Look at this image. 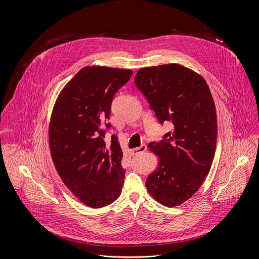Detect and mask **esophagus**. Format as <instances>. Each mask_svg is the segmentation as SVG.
I'll return each instance as SVG.
<instances>
[{
    "label": "esophagus",
    "mask_w": 259,
    "mask_h": 259,
    "mask_svg": "<svg viewBox=\"0 0 259 259\" xmlns=\"http://www.w3.org/2000/svg\"><path fill=\"white\" fill-rule=\"evenodd\" d=\"M131 150H132L133 154H139V153H142V152H144L146 150V146L144 144H142V145L137 146V147H135V148H133Z\"/></svg>",
    "instance_id": "obj_1"
}]
</instances>
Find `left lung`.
<instances>
[{"instance_id": "obj_1", "label": "left lung", "mask_w": 259, "mask_h": 259, "mask_svg": "<svg viewBox=\"0 0 259 259\" xmlns=\"http://www.w3.org/2000/svg\"><path fill=\"white\" fill-rule=\"evenodd\" d=\"M134 82L160 124L173 129L147 147L158 157L145 186L158 203L174 207L191 198L208 175L214 157L218 121L204 78L180 64L141 68Z\"/></svg>"}]
</instances>
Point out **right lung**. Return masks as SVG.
<instances>
[{
    "mask_svg": "<svg viewBox=\"0 0 259 259\" xmlns=\"http://www.w3.org/2000/svg\"><path fill=\"white\" fill-rule=\"evenodd\" d=\"M132 73L86 66L64 86L53 108L49 143L54 165L67 188L93 208L111 204L122 192V148L116 135L107 143L100 127L110 119L114 96Z\"/></svg>",
    "mask_w": 259,
    "mask_h": 259,
    "instance_id": "obj_1",
    "label": "right lung"
}]
</instances>
